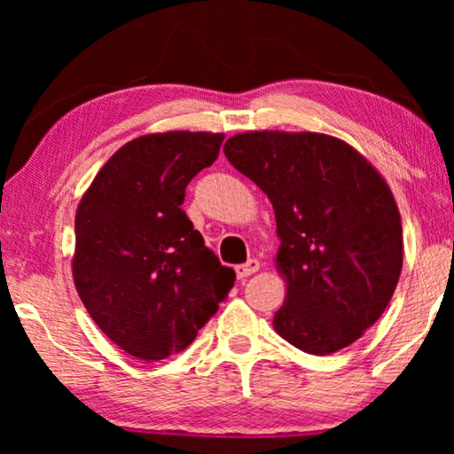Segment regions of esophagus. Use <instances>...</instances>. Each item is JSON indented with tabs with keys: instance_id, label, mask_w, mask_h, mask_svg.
Here are the masks:
<instances>
[{
	"instance_id": "1",
	"label": "esophagus",
	"mask_w": 454,
	"mask_h": 454,
	"mask_svg": "<svg viewBox=\"0 0 454 454\" xmlns=\"http://www.w3.org/2000/svg\"><path fill=\"white\" fill-rule=\"evenodd\" d=\"M258 269H260V262L256 258H252V260H247L246 264L235 266V272H238V278H246V277L254 275V272H258Z\"/></svg>"
}]
</instances>
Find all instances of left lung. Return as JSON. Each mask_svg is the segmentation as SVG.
Here are the masks:
<instances>
[{
	"mask_svg": "<svg viewBox=\"0 0 454 454\" xmlns=\"http://www.w3.org/2000/svg\"><path fill=\"white\" fill-rule=\"evenodd\" d=\"M225 157L269 196L287 278L277 333L328 356L387 309L403 266V227L388 185L362 154L326 134L246 132Z\"/></svg>",
	"mask_w": 454,
	"mask_h": 454,
	"instance_id": "8db88e82",
	"label": "left lung"
}]
</instances>
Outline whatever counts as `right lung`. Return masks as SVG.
Here are the masks:
<instances>
[{
  "mask_svg": "<svg viewBox=\"0 0 454 454\" xmlns=\"http://www.w3.org/2000/svg\"><path fill=\"white\" fill-rule=\"evenodd\" d=\"M223 134L165 132L121 146L76 213L74 285L97 326L129 356L184 351L235 283L182 208Z\"/></svg>",
  "mask_w": 454,
  "mask_h": 454,
  "instance_id": "obj_1",
  "label": "right lung"
}]
</instances>
